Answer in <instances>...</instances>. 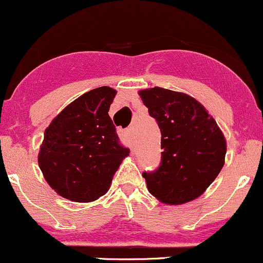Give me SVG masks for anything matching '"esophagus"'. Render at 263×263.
<instances>
[{"label": "esophagus", "mask_w": 263, "mask_h": 263, "mask_svg": "<svg viewBox=\"0 0 263 263\" xmlns=\"http://www.w3.org/2000/svg\"><path fill=\"white\" fill-rule=\"evenodd\" d=\"M119 136L122 140L123 143L127 144V146H131L132 137H131V131H129V129H120Z\"/></svg>", "instance_id": "1"}]
</instances>
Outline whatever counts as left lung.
<instances>
[{
    "instance_id": "1",
    "label": "left lung",
    "mask_w": 263,
    "mask_h": 263,
    "mask_svg": "<svg viewBox=\"0 0 263 263\" xmlns=\"http://www.w3.org/2000/svg\"><path fill=\"white\" fill-rule=\"evenodd\" d=\"M161 129V164L143 172L149 193L170 205L200 197L224 167L226 141L215 120L194 98L163 87L141 90Z\"/></svg>"
}]
</instances>
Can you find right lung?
<instances>
[{
  "mask_svg": "<svg viewBox=\"0 0 263 263\" xmlns=\"http://www.w3.org/2000/svg\"><path fill=\"white\" fill-rule=\"evenodd\" d=\"M116 90H90L69 104L44 132L42 173L60 197L89 203L106 194L129 149L119 143L108 108Z\"/></svg>",
  "mask_w": 263,
  "mask_h": 263,
  "instance_id": "right-lung-1",
  "label": "right lung"
}]
</instances>
